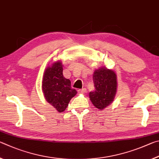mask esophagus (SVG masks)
Segmentation results:
<instances>
[{"label": "esophagus", "instance_id": "34e87169", "mask_svg": "<svg viewBox=\"0 0 159 159\" xmlns=\"http://www.w3.org/2000/svg\"><path fill=\"white\" fill-rule=\"evenodd\" d=\"M78 92L79 93H85L87 92V89L85 88H83L82 89H78Z\"/></svg>", "mask_w": 159, "mask_h": 159}]
</instances>
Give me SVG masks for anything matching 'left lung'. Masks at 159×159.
Masks as SVG:
<instances>
[{"mask_svg":"<svg viewBox=\"0 0 159 159\" xmlns=\"http://www.w3.org/2000/svg\"><path fill=\"white\" fill-rule=\"evenodd\" d=\"M93 80L95 90L89 93V98L94 106L102 110L112 103L115 97L116 75L112 70L101 67L94 72Z\"/></svg>","mask_w":159,"mask_h":159,"instance_id":"obj_1","label":"left lung"}]
</instances>
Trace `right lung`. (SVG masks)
<instances>
[{
  "mask_svg": "<svg viewBox=\"0 0 159 159\" xmlns=\"http://www.w3.org/2000/svg\"><path fill=\"white\" fill-rule=\"evenodd\" d=\"M42 88L46 101L58 112H63L77 94V91L71 88L70 80L63 77L61 61L54 62L45 69Z\"/></svg>",
  "mask_w": 159,
  "mask_h": 159,
  "instance_id": "1",
  "label": "right lung"
}]
</instances>
